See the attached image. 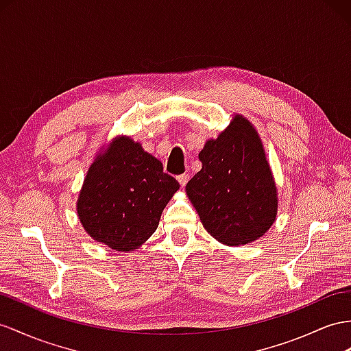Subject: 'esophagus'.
I'll return each mask as SVG.
<instances>
[{"mask_svg": "<svg viewBox=\"0 0 351 351\" xmlns=\"http://www.w3.org/2000/svg\"><path fill=\"white\" fill-rule=\"evenodd\" d=\"M188 181H190V175L184 173V175H179V176H178V182L181 184V186H182V188L186 185V182H188Z\"/></svg>", "mask_w": 351, "mask_h": 351, "instance_id": "obj_1", "label": "esophagus"}]
</instances>
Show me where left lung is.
<instances>
[{"label": "left lung", "mask_w": 351, "mask_h": 351, "mask_svg": "<svg viewBox=\"0 0 351 351\" xmlns=\"http://www.w3.org/2000/svg\"><path fill=\"white\" fill-rule=\"evenodd\" d=\"M199 158L202 170L185 190L209 234L230 246L264 236L276 219L277 194L252 124L237 115Z\"/></svg>", "instance_id": "left-lung-1"}]
</instances>
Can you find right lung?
Masks as SVG:
<instances>
[{
    "label": "right lung",
    "mask_w": 351,
    "mask_h": 351,
    "mask_svg": "<svg viewBox=\"0 0 351 351\" xmlns=\"http://www.w3.org/2000/svg\"><path fill=\"white\" fill-rule=\"evenodd\" d=\"M178 190V181L156 157L120 138L90 166L77 203L78 218L96 241L133 250L157 230Z\"/></svg>",
    "instance_id": "obj_1"
}]
</instances>
